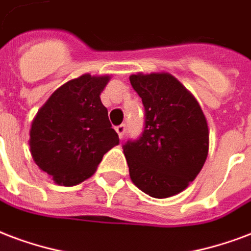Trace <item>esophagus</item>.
I'll use <instances>...</instances> for the list:
<instances>
[{
	"label": "esophagus",
	"mask_w": 251,
	"mask_h": 251,
	"mask_svg": "<svg viewBox=\"0 0 251 251\" xmlns=\"http://www.w3.org/2000/svg\"><path fill=\"white\" fill-rule=\"evenodd\" d=\"M115 131L118 132L120 139H123L124 133H126V124H120V126H118V127H115Z\"/></svg>",
	"instance_id": "esophagus-1"
}]
</instances>
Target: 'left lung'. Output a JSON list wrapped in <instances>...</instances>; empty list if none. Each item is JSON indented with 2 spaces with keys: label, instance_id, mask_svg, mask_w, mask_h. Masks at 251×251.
<instances>
[{
  "label": "left lung",
  "instance_id": "8db88e82",
  "mask_svg": "<svg viewBox=\"0 0 251 251\" xmlns=\"http://www.w3.org/2000/svg\"><path fill=\"white\" fill-rule=\"evenodd\" d=\"M129 80L146 110L141 136L123 146L129 176L151 197L167 199L185 189L204 167L206 118L196 98L168 73H139Z\"/></svg>",
  "mask_w": 251,
  "mask_h": 251
}]
</instances>
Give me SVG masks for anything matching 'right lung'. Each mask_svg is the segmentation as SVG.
Listing matches in <instances>:
<instances>
[{"label":"right lung","mask_w":251,"mask_h":251,"mask_svg":"<svg viewBox=\"0 0 251 251\" xmlns=\"http://www.w3.org/2000/svg\"><path fill=\"white\" fill-rule=\"evenodd\" d=\"M108 80V75L90 74L69 80L34 118L29 141L33 160L59 185H76L92 176L103 154L119 144L100 100Z\"/></svg>","instance_id":"add662e5"}]
</instances>
